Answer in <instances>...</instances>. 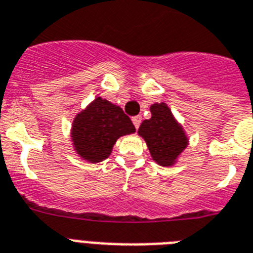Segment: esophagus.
I'll return each instance as SVG.
<instances>
[{"label": "esophagus", "mask_w": 253, "mask_h": 253, "mask_svg": "<svg viewBox=\"0 0 253 253\" xmlns=\"http://www.w3.org/2000/svg\"><path fill=\"white\" fill-rule=\"evenodd\" d=\"M132 123H133V126H135V128L137 130V128H139V126H140V123H141V117L140 116L133 117Z\"/></svg>", "instance_id": "1"}]
</instances>
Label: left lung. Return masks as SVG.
Here are the masks:
<instances>
[{"instance_id":"1","label":"left lung","mask_w":253,"mask_h":253,"mask_svg":"<svg viewBox=\"0 0 253 253\" xmlns=\"http://www.w3.org/2000/svg\"><path fill=\"white\" fill-rule=\"evenodd\" d=\"M152 117L141 122L137 133L147 143L152 160L160 166H173L188 145L186 131L166 102L151 105Z\"/></svg>"}]
</instances>
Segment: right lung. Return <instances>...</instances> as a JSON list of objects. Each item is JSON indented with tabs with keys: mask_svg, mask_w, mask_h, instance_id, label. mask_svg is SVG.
Segmentation results:
<instances>
[{
	"mask_svg": "<svg viewBox=\"0 0 253 253\" xmlns=\"http://www.w3.org/2000/svg\"><path fill=\"white\" fill-rule=\"evenodd\" d=\"M135 126L122 108L96 97L77 114L71 126L73 147L80 159L97 164L106 160L121 136L135 132Z\"/></svg>",
	"mask_w": 253,
	"mask_h": 253,
	"instance_id": "add662e5",
	"label": "right lung"
}]
</instances>
